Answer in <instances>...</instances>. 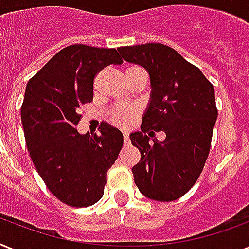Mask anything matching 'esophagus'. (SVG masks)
<instances>
[{
	"instance_id": "obj_1",
	"label": "esophagus",
	"mask_w": 249,
	"mask_h": 249,
	"mask_svg": "<svg viewBox=\"0 0 249 249\" xmlns=\"http://www.w3.org/2000/svg\"><path fill=\"white\" fill-rule=\"evenodd\" d=\"M123 136H124V143L125 144H129L130 143V141H129V134L126 132L123 133Z\"/></svg>"
}]
</instances>
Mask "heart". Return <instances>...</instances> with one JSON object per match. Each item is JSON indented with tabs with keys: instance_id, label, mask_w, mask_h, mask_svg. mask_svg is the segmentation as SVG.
<instances>
[{
	"instance_id": "b5f03b06",
	"label": "heart",
	"mask_w": 249,
	"mask_h": 249,
	"mask_svg": "<svg viewBox=\"0 0 249 249\" xmlns=\"http://www.w3.org/2000/svg\"><path fill=\"white\" fill-rule=\"evenodd\" d=\"M136 71H144L143 68L138 66H132L126 70V72H136ZM138 115V109L136 107H117L111 112L109 120L111 123L121 128H128L133 124V121Z\"/></svg>"
}]
</instances>
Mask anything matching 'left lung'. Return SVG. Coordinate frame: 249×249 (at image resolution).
<instances>
[{"label":"left lung","instance_id":"obj_1","mask_svg":"<svg viewBox=\"0 0 249 249\" xmlns=\"http://www.w3.org/2000/svg\"><path fill=\"white\" fill-rule=\"evenodd\" d=\"M117 50L126 62L147 70L152 88L142 132L130 134L141 152L140 163L132 168L134 182L148 199H179L195 185L209 155L218 115L214 88L199 68L166 45ZM155 131L165 132L166 140L151 142Z\"/></svg>","mask_w":249,"mask_h":249}]
</instances>
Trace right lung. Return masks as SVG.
I'll use <instances>...</instances> for the list:
<instances>
[{
  "mask_svg": "<svg viewBox=\"0 0 249 249\" xmlns=\"http://www.w3.org/2000/svg\"><path fill=\"white\" fill-rule=\"evenodd\" d=\"M116 49L70 45L56 53L25 88L21 124L25 143L45 185L62 203L83 208L105 191L106 174L123 147V133L102 124L99 134L77 132L80 109L93 101L94 77L121 64Z\"/></svg>",
  "mask_w": 249,
  "mask_h": 249,
  "instance_id": "right-lung-1",
  "label": "right lung"
}]
</instances>
